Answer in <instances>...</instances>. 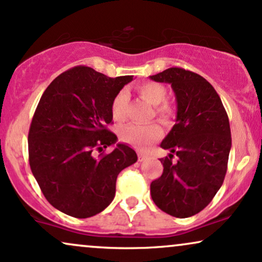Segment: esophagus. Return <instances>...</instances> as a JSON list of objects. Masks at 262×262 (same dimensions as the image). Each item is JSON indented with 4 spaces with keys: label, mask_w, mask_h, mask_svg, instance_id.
<instances>
[{
    "label": "esophagus",
    "mask_w": 262,
    "mask_h": 262,
    "mask_svg": "<svg viewBox=\"0 0 262 262\" xmlns=\"http://www.w3.org/2000/svg\"><path fill=\"white\" fill-rule=\"evenodd\" d=\"M138 160H139L140 162H144V161H146L147 157H146V155H144V154L139 152V154H138Z\"/></svg>",
    "instance_id": "obj_1"
}]
</instances>
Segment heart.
<instances>
[{"instance_id": "b5f03b06", "label": "heart", "mask_w": 262, "mask_h": 262, "mask_svg": "<svg viewBox=\"0 0 262 262\" xmlns=\"http://www.w3.org/2000/svg\"><path fill=\"white\" fill-rule=\"evenodd\" d=\"M137 93L141 99L150 103L154 107L156 117L161 121L167 122L172 117V107L166 102L167 90L163 85L147 81L137 86ZM128 94L125 91H119L116 94L111 102V113L115 121L122 122L127 117ZM163 130L156 123L151 124H129L121 129V139L125 143L134 145L139 149H146L154 141L159 140L162 137Z\"/></svg>"}]
</instances>
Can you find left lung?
<instances>
[{"mask_svg": "<svg viewBox=\"0 0 262 262\" xmlns=\"http://www.w3.org/2000/svg\"><path fill=\"white\" fill-rule=\"evenodd\" d=\"M150 79L171 84L177 101L176 124L161 143L171 154L161 160L163 173L151 183V198L166 213L185 219L221 188L232 147L228 116L212 85L194 72L173 67Z\"/></svg>", "mask_w": 262, "mask_h": 262, "instance_id": "8db88e82", "label": "left lung"}]
</instances>
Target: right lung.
Returning a JSON list of instances; mask_svg holds the SVG:
<instances>
[{
    "label": "right lung",
    "mask_w": 262,
    "mask_h": 262,
    "mask_svg": "<svg viewBox=\"0 0 262 262\" xmlns=\"http://www.w3.org/2000/svg\"><path fill=\"white\" fill-rule=\"evenodd\" d=\"M133 75L110 78L90 67L59 74L43 91L31 121V172L45 198L66 215L86 219L112 203L117 176L137 162V152L106 128L111 102Z\"/></svg>",
    "instance_id": "1"
}]
</instances>
